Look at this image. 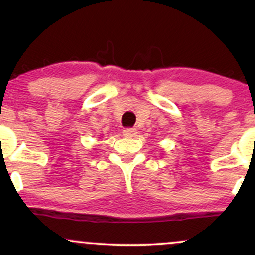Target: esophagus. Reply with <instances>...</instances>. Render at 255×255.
<instances>
[{
    "label": "esophagus",
    "mask_w": 255,
    "mask_h": 255,
    "mask_svg": "<svg viewBox=\"0 0 255 255\" xmlns=\"http://www.w3.org/2000/svg\"><path fill=\"white\" fill-rule=\"evenodd\" d=\"M124 135L127 137H134L136 135V129L135 128H126L124 130Z\"/></svg>",
    "instance_id": "1"
}]
</instances>
